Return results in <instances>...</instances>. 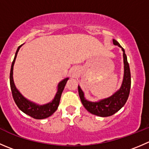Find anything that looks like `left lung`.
Masks as SVG:
<instances>
[{
	"label": "left lung",
	"instance_id": "left-lung-1",
	"mask_svg": "<svg viewBox=\"0 0 149 149\" xmlns=\"http://www.w3.org/2000/svg\"><path fill=\"white\" fill-rule=\"evenodd\" d=\"M114 45L122 47L118 41L113 39ZM123 51L124 65H125V73H124V79L120 89L116 92L110 97L102 100L99 102H93L86 100L84 96V92L80 86H78L79 94L81 101L84 106V108L89 111V113L96 116L106 117V116H112L119 111L126 103L130 95V91L131 87V75L130 70L129 63L127 62V58L125 54V49L122 48Z\"/></svg>",
	"mask_w": 149,
	"mask_h": 149
}]
</instances>
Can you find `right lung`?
Instances as JSON below:
<instances>
[{
	"label": "right lung",
	"instance_id": "obj_1",
	"mask_svg": "<svg viewBox=\"0 0 149 149\" xmlns=\"http://www.w3.org/2000/svg\"><path fill=\"white\" fill-rule=\"evenodd\" d=\"M21 47L22 45L19 46L18 49H17V52H16L14 59L12 62V64H11V71H10V86H11L13 98H14V102L17 104L18 108L22 112H24V113L29 115L30 116L33 117V119H46V118L52 115L55 112L56 110L57 109V108H58L62 92H63V89H64L65 86V84L68 79V78L67 79H65L64 80H63L59 84L58 90H57L55 97L53 100L52 102L44 105H38L27 100L17 90L15 85H14V81H13V67H14V62H15L16 57H17V53H18L19 49Z\"/></svg>",
	"mask_w": 149,
	"mask_h": 149
}]
</instances>
